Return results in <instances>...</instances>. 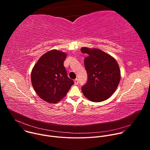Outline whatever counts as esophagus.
<instances>
[{
    "instance_id": "esophagus-1",
    "label": "esophagus",
    "mask_w": 150,
    "mask_h": 150,
    "mask_svg": "<svg viewBox=\"0 0 150 150\" xmlns=\"http://www.w3.org/2000/svg\"><path fill=\"white\" fill-rule=\"evenodd\" d=\"M78 82H79V81H78V79L76 78V79H75V80H74V83H75V85H77V84H78Z\"/></svg>"
}]
</instances>
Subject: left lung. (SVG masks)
I'll return each instance as SVG.
<instances>
[{"label": "left lung", "mask_w": 150, "mask_h": 150, "mask_svg": "<svg viewBox=\"0 0 150 150\" xmlns=\"http://www.w3.org/2000/svg\"><path fill=\"white\" fill-rule=\"evenodd\" d=\"M81 51L87 55L84 66L88 79L81 88L83 95L93 102L108 99L116 91L120 80L116 60L100 49L82 47Z\"/></svg>", "instance_id": "obj_1"}]
</instances>
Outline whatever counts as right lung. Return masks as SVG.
Listing matches in <instances>:
<instances>
[{
    "mask_svg": "<svg viewBox=\"0 0 150 150\" xmlns=\"http://www.w3.org/2000/svg\"><path fill=\"white\" fill-rule=\"evenodd\" d=\"M67 54L50 50L37 61L31 72V83L38 96L45 101L56 103L65 97L73 80L68 75L63 62Z\"/></svg>",
    "mask_w": 150,
    "mask_h": 150,
    "instance_id": "add662e5",
    "label": "right lung"
}]
</instances>
